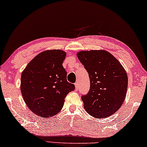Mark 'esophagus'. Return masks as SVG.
<instances>
[{"instance_id": "obj_1", "label": "esophagus", "mask_w": 147, "mask_h": 147, "mask_svg": "<svg viewBox=\"0 0 147 147\" xmlns=\"http://www.w3.org/2000/svg\"><path fill=\"white\" fill-rule=\"evenodd\" d=\"M75 86H76V90H78V89H79V84H78V82L75 83Z\"/></svg>"}]
</instances>
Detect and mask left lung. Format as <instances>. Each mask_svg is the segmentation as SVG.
I'll use <instances>...</instances> for the list:
<instances>
[{
  "instance_id": "8db88e82",
  "label": "left lung",
  "mask_w": 147,
  "mask_h": 147,
  "mask_svg": "<svg viewBox=\"0 0 147 147\" xmlns=\"http://www.w3.org/2000/svg\"><path fill=\"white\" fill-rule=\"evenodd\" d=\"M77 56L89 74L91 84L88 94L81 96L85 110L94 118L110 116L125 100L128 85L125 69L105 50L80 51Z\"/></svg>"
}]
</instances>
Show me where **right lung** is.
I'll list each match as a JSON object with an SVG mask.
<instances>
[{
    "instance_id": "1",
    "label": "right lung",
    "mask_w": 147,
    "mask_h": 147,
    "mask_svg": "<svg viewBox=\"0 0 147 147\" xmlns=\"http://www.w3.org/2000/svg\"><path fill=\"white\" fill-rule=\"evenodd\" d=\"M66 53L47 50L29 62L22 71L20 89L29 109L42 118H50L59 112L64 98L75 89L67 82V72L62 66Z\"/></svg>"
}]
</instances>
